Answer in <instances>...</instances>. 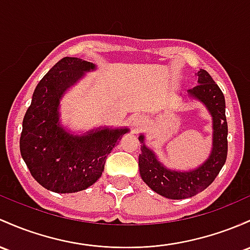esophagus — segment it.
I'll list each match as a JSON object with an SVG mask.
<instances>
[{"label":"esophagus","instance_id":"esophagus-1","mask_svg":"<svg viewBox=\"0 0 250 250\" xmlns=\"http://www.w3.org/2000/svg\"><path fill=\"white\" fill-rule=\"evenodd\" d=\"M144 125H145V120H144V117H142V116L135 117V119H134V121H133V127H134V129H135V130L141 129V128L144 127Z\"/></svg>","mask_w":250,"mask_h":250}]
</instances>
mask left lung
I'll use <instances>...</instances> for the list:
<instances>
[{
  "label": "left lung",
  "mask_w": 250,
  "mask_h": 250,
  "mask_svg": "<svg viewBox=\"0 0 250 250\" xmlns=\"http://www.w3.org/2000/svg\"><path fill=\"white\" fill-rule=\"evenodd\" d=\"M198 85L188 90L191 97L197 98L209 109L213 121V147L207 161L190 172L171 171L164 167L155 154L145 146L144 135L139 168L142 180L160 196L169 199H184L204 191L216 179L227 160L228 123L226 100L222 90L205 70L198 72Z\"/></svg>",
  "instance_id": "8db88e82"
}]
</instances>
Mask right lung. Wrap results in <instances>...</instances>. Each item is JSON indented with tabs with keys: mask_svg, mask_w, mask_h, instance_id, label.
I'll list each match as a JSON object with an SVG mask.
<instances>
[{
	"mask_svg": "<svg viewBox=\"0 0 250 250\" xmlns=\"http://www.w3.org/2000/svg\"><path fill=\"white\" fill-rule=\"evenodd\" d=\"M94 68L92 62L83 59H60L37 85L23 117L21 156L33 178L57 193L85 190L97 182L106 156L128 131L104 128L73 136L59 125L62 95Z\"/></svg>",
	"mask_w": 250,
	"mask_h": 250,
	"instance_id": "add662e5",
	"label": "right lung"
}]
</instances>
